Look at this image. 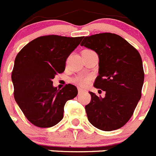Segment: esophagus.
Segmentation results:
<instances>
[{
	"label": "esophagus",
	"mask_w": 156,
	"mask_h": 156,
	"mask_svg": "<svg viewBox=\"0 0 156 156\" xmlns=\"http://www.w3.org/2000/svg\"><path fill=\"white\" fill-rule=\"evenodd\" d=\"M83 91V88H81V87H78V92H79V94L82 93Z\"/></svg>",
	"instance_id": "obj_1"
}]
</instances>
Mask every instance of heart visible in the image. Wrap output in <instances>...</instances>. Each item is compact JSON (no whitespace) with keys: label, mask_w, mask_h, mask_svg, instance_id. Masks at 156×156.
<instances>
[{"label":"heart","mask_w":156,"mask_h":156,"mask_svg":"<svg viewBox=\"0 0 156 156\" xmlns=\"http://www.w3.org/2000/svg\"><path fill=\"white\" fill-rule=\"evenodd\" d=\"M73 82L76 84H79L80 86H86L89 82V78L86 76H79L75 77L73 79Z\"/></svg>","instance_id":"1"}]
</instances>
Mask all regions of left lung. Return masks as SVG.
Wrapping results in <instances>:
<instances>
[{
  "label": "left lung",
  "instance_id": "obj_1",
  "mask_svg": "<svg viewBox=\"0 0 156 156\" xmlns=\"http://www.w3.org/2000/svg\"><path fill=\"white\" fill-rule=\"evenodd\" d=\"M80 45L98 54V76L94 87L105 91L103 98L90 91L91 100L85 106L88 120L104 131L119 129L131 118L141 97L144 73L140 54L111 33L85 37Z\"/></svg>",
  "mask_w": 156,
  "mask_h": 156
}]
</instances>
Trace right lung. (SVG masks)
Masks as SVG:
<instances>
[{"label": "right lung", "instance_id": "obj_1", "mask_svg": "<svg viewBox=\"0 0 156 156\" xmlns=\"http://www.w3.org/2000/svg\"><path fill=\"white\" fill-rule=\"evenodd\" d=\"M83 37L42 36L27 44L18 53L12 73L14 97L27 119L38 127H51L63 118L66 101L78 94L74 85L62 90L52 80L63 73L70 54Z\"/></svg>", "mask_w": 156, "mask_h": 156}]
</instances>
